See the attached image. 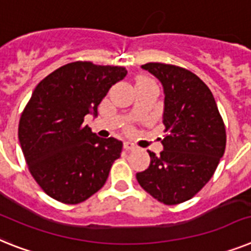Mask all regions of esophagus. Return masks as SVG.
<instances>
[{
    "label": "esophagus",
    "instance_id": "1",
    "mask_svg": "<svg viewBox=\"0 0 251 251\" xmlns=\"http://www.w3.org/2000/svg\"><path fill=\"white\" fill-rule=\"evenodd\" d=\"M124 149H125V151H134V149H135V145L132 144V143H130V142H125L124 143Z\"/></svg>",
    "mask_w": 251,
    "mask_h": 251
}]
</instances>
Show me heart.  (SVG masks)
Returning a JSON list of instances; mask_svg holds the SVG:
<instances>
[{
	"instance_id": "b5f03b06",
	"label": "heart",
	"mask_w": 251,
	"mask_h": 251,
	"mask_svg": "<svg viewBox=\"0 0 251 251\" xmlns=\"http://www.w3.org/2000/svg\"><path fill=\"white\" fill-rule=\"evenodd\" d=\"M144 80H149V79L145 76H139L138 79H136V83H140V81H144Z\"/></svg>"
}]
</instances>
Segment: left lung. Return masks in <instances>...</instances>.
<instances>
[{"label":"left lung","mask_w":251,"mask_h":251,"mask_svg":"<svg viewBox=\"0 0 251 251\" xmlns=\"http://www.w3.org/2000/svg\"><path fill=\"white\" fill-rule=\"evenodd\" d=\"M144 70L163 85V151L136 174L139 185L166 205L184 203L212 178L226 149V127L214 97L201 77L184 67L148 62Z\"/></svg>","instance_id":"left-lung-1"}]
</instances>
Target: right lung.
Returning a JSON list of instances; mask_svg holds the SVG:
<instances>
[{
  "instance_id": "1",
  "label": "right lung",
  "mask_w": 251,
  "mask_h": 251,
  "mask_svg": "<svg viewBox=\"0 0 251 251\" xmlns=\"http://www.w3.org/2000/svg\"><path fill=\"white\" fill-rule=\"evenodd\" d=\"M121 66L76 61L35 86L19 121V142L29 172L44 193L79 204L102 189L122 142L102 139L84 124L109 88L126 76Z\"/></svg>"
}]
</instances>
